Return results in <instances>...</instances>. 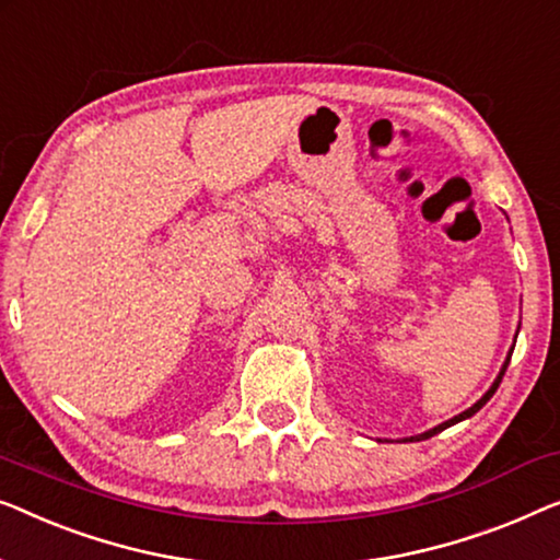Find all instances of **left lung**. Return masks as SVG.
Returning a JSON list of instances; mask_svg holds the SVG:
<instances>
[{"instance_id": "1", "label": "left lung", "mask_w": 560, "mask_h": 560, "mask_svg": "<svg viewBox=\"0 0 560 560\" xmlns=\"http://www.w3.org/2000/svg\"><path fill=\"white\" fill-rule=\"evenodd\" d=\"M510 355H513V351H510ZM510 355H508V361H505V366H502V371H500V376L495 378V384H492L490 388H488V394H485L482 396V399L480 401H477L475 404V407H469L467 411H462V415H457L455 419H450V421H444V424H440V427H434V429H429V432H424V434H419V436H411V440L409 442H419V440H429V436H434L436 432H442V429H447V427H452V424H457V421H462V419H467V417H472L475 415V411H480L482 407H485V404H488L490 399H492V394H495L498 392V386H500V381H502V376H505V371H508V363H510Z\"/></svg>"}]
</instances>
